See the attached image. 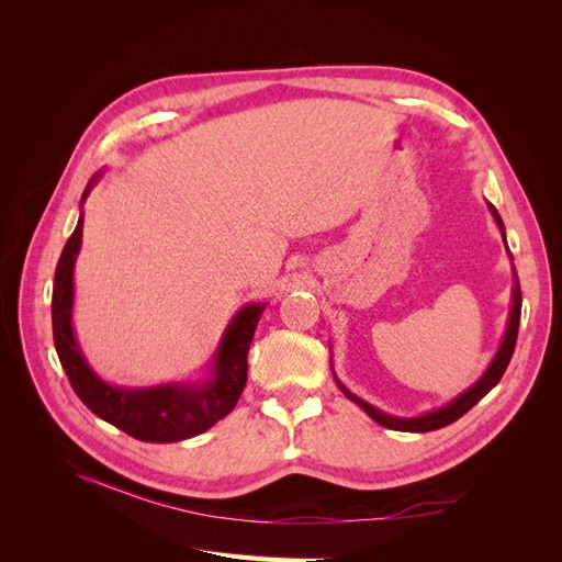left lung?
I'll list each match as a JSON object with an SVG mask.
<instances>
[{
  "instance_id": "1",
  "label": "left lung",
  "mask_w": 562,
  "mask_h": 562,
  "mask_svg": "<svg viewBox=\"0 0 562 562\" xmlns=\"http://www.w3.org/2000/svg\"><path fill=\"white\" fill-rule=\"evenodd\" d=\"M487 209L492 213V217H495V223L502 232V239H504V246H506V232H504V223L502 217L497 213V209L492 206V203L487 201ZM506 252H508V246H506ZM508 260L514 262L512 252H508ZM512 271H514V291H512V312H508V323H506V333L502 337V345L497 349V353L492 356L490 366L485 368L483 375L475 380L467 391H462V394L454 396L450 403H446L443 407H436V411H429V413H422L417 417H396V415H389V413H382L380 407L370 405L368 401L359 398L356 394H351V391L337 380L335 370H333V378L337 382V386L342 389V394L353 401L356 405L361 407V411L375 419L380 427H386V429H394V431H411V434H424V431H436L440 427H448V424H452L454 419L462 417L464 413H469L471 407L479 403L485 394H490L492 389L497 386V382L502 380L504 370L508 366V361H512L514 356V349H516V337H518V323H520V304H522V297H520V283H518V274H516V267L512 265Z\"/></svg>"
}]
</instances>
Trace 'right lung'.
<instances>
[{"label":"right lung","mask_w":562,"mask_h":562,"mask_svg":"<svg viewBox=\"0 0 562 562\" xmlns=\"http://www.w3.org/2000/svg\"><path fill=\"white\" fill-rule=\"evenodd\" d=\"M100 176L103 173L98 171L91 178L79 206H83ZM81 227L83 213H79L77 227L63 248L54 279V297H50L54 342L75 394L93 415L145 443H178V440L209 431L215 422L234 411L241 396L248 375V347L267 304L250 302L234 314L220 337L209 375L203 380L159 386L110 384L89 366L72 326L75 262L81 248Z\"/></svg>","instance_id":"add662e5"}]
</instances>
